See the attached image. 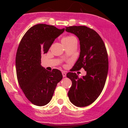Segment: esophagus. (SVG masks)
Listing matches in <instances>:
<instances>
[{"instance_id":"1","label":"esophagus","mask_w":128,"mask_h":128,"mask_svg":"<svg viewBox=\"0 0 128 128\" xmlns=\"http://www.w3.org/2000/svg\"><path fill=\"white\" fill-rule=\"evenodd\" d=\"M62 76H63V77H64H64H66V73L65 72H62Z\"/></svg>"}]
</instances>
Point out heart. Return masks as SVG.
I'll return each mask as SVG.
<instances>
[{"label": "heart", "instance_id": "heart-1", "mask_svg": "<svg viewBox=\"0 0 128 128\" xmlns=\"http://www.w3.org/2000/svg\"><path fill=\"white\" fill-rule=\"evenodd\" d=\"M76 40V38H75L73 36H64V37L63 38L62 40V42L63 44L66 45V44H68L72 42L73 41H74V40Z\"/></svg>", "mask_w": 128, "mask_h": 128}]
</instances>
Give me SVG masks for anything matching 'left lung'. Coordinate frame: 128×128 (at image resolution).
I'll return each mask as SVG.
<instances>
[{
    "label": "left lung",
    "mask_w": 128,
    "mask_h": 128,
    "mask_svg": "<svg viewBox=\"0 0 128 128\" xmlns=\"http://www.w3.org/2000/svg\"><path fill=\"white\" fill-rule=\"evenodd\" d=\"M67 32L74 34L80 41V56L71 72L83 68L85 76L78 78L76 73L66 76L72 82L68 97L75 106H88L95 101L104 88L108 71V58L106 45L99 34L86 26L66 27Z\"/></svg>",
    "instance_id": "1"
}]
</instances>
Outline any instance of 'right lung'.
<instances>
[{
    "mask_svg": "<svg viewBox=\"0 0 128 128\" xmlns=\"http://www.w3.org/2000/svg\"><path fill=\"white\" fill-rule=\"evenodd\" d=\"M64 28L38 24L31 27L22 36L16 56L17 78L27 98L37 106L51 100L58 83L62 79L60 70L48 71L41 65L42 54H46L55 38Z\"/></svg>",
    "mask_w": 128,
    "mask_h": 128,
    "instance_id": "1",
    "label": "right lung"
}]
</instances>
